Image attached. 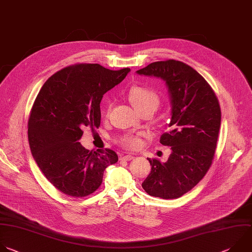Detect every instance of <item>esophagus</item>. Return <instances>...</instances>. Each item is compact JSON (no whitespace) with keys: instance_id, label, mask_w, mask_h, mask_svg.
Wrapping results in <instances>:
<instances>
[{"instance_id":"1","label":"esophagus","mask_w":252,"mask_h":252,"mask_svg":"<svg viewBox=\"0 0 252 252\" xmlns=\"http://www.w3.org/2000/svg\"><path fill=\"white\" fill-rule=\"evenodd\" d=\"M133 158H134V156H132V155H125V156L122 157L123 160H126V161H130V160H132Z\"/></svg>"}]
</instances>
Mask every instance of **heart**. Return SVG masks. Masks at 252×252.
I'll use <instances>...</instances> for the list:
<instances>
[{"label":"heart","mask_w":252,"mask_h":252,"mask_svg":"<svg viewBox=\"0 0 252 252\" xmlns=\"http://www.w3.org/2000/svg\"><path fill=\"white\" fill-rule=\"evenodd\" d=\"M128 100L134 110L139 114L144 111L154 113L160 105V98L158 94L148 87L134 86L128 92ZM111 103H108L105 109V115L108 116L111 112ZM121 143L126 148H135L139 144V137L133 134L125 135L121 139Z\"/></svg>","instance_id":"heart-1"}]
</instances>
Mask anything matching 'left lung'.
Listing matches in <instances>:
<instances>
[{"label": "left lung", "instance_id": "1", "mask_svg": "<svg viewBox=\"0 0 252 252\" xmlns=\"http://www.w3.org/2000/svg\"><path fill=\"white\" fill-rule=\"evenodd\" d=\"M136 73L162 79L171 104V129L161 135L160 143L172 152L163 163L147 158L151 171L141 186L150 196L177 199L210 169L220 126V104L204 77L184 62L157 61Z\"/></svg>", "mask_w": 252, "mask_h": 252}]
</instances>
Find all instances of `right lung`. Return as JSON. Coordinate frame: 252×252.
Listing matches in <instances>:
<instances>
[{
	"label": "right lung",
	"mask_w": 252,
	"mask_h": 252,
	"mask_svg": "<svg viewBox=\"0 0 252 252\" xmlns=\"http://www.w3.org/2000/svg\"><path fill=\"white\" fill-rule=\"evenodd\" d=\"M129 68L76 64L53 74L40 89L29 120L32 154L46 179L60 192L85 197L102 184L104 171L118 162L111 149L88 150L79 142L83 128H98L100 103Z\"/></svg>",
	"instance_id": "1"
}]
</instances>
